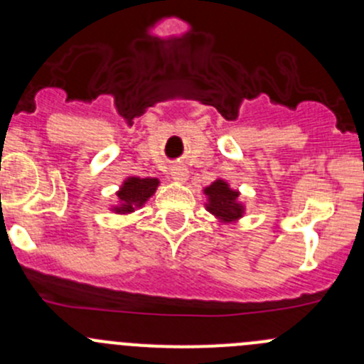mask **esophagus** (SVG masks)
Instances as JSON below:
<instances>
[{
	"label": "esophagus",
	"instance_id": "obj_1",
	"mask_svg": "<svg viewBox=\"0 0 364 364\" xmlns=\"http://www.w3.org/2000/svg\"><path fill=\"white\" fill-rule=\"evenodd\" d=\"M171 176H172V179H174V181L185 183L186 178H188V171H186L185 167H174L171 171Z\"/></svg>",
	"mask_w": 364,
	"mask_h": 364
}]
</instances>
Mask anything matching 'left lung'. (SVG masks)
<instances>
[{"label": "left lung", "mask_w": 364, "mask_h": 364, "mask_svg": "<svg viewBox=\"0 0 364 364\" xmlns=\"http://www.w3.org/2000/svg\"><path fill=\"white\" fill-rule=\"evenodd\" d=\"M204 193L208 196V211L222 222H236L243 216V205L237 200L240 192L230 188L229 183L223 179H216L204 190Z\"/></svg>", "instance_id": "1"}]
</instances>
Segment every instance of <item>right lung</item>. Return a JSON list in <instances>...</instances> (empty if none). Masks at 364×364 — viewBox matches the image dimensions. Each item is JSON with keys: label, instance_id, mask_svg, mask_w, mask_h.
<instances>
[{"label": "right lung", "instance_id": "obj_1", "mask_svg": "<svg viewBox=\"0 0 364 364\" xmlns=\"http://www.w3.org/2000/svg\"><path fill=\"white\" fill-rule=\"evenodd\" d=\"M159 183L156 178H128L117 192V199L121 204L116 205L114 211L124 215V213L135 211V208H141L156 192Z\"/></svg>", "mask_w": 364, "mask_h": 364}]
</instances>
